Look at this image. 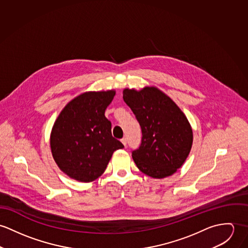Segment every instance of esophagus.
<instances>
[{
  "mask_svg": "<svg viewBox=\"0 0 248 248\" xmlns=\"http://www.w3.org/2000/svg\"><path fill=\"white\" fill-rule=\"evenodd\" d=\"M121 141L123 142V144H124V146H126V143H127V140H126V138H123V139L121 140Z\"/></svg>",
  "mask_w": 248,
  "mask_h": 248,
  "instance_id": "obj_1",
  "label": "esophagus"
}]
</instances>
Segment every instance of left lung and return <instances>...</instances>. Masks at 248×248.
I'll use <instances>...</instances> for the list:
<instances>
[{
	"mask_svg": "<svg viewBox=\"0 0 248 248\" xmlns=\"http://www.w3.org/2000/svg\"><path fill=\"white\" fill-rule=\"evenodd\" d=\"M123 98L141 129L140 145L132 151L138 168L156 179L174 174L192 146V129L186 115L156 87L124 89Z\"/></svg>",
	"mask_w": 248,
	"mask_h": 248,
	"instance_id": "8db88e82",
	"label": "left lung"
}]
</instances>
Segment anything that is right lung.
Returning <instances> with one entry per match:
<instances>
[{
	"mask_svg": "<svg viewBox=\"0 0 248 248\" xmlns=\"http://www.w3.org/2000/svg\"><path fill=\"white\" fill-rule=\"evenodd\" d=\"M114 90L85 92L69 102L56 120L50 136L53 158L70 178L88 183L106 170L115 150L124 144L112 136L105 112Z\"/></svg>",
	"mask_w": 248,
	"mask_h": 248,
	"instance_id": "1",
	"label": "right lung"
}]
</instances>
